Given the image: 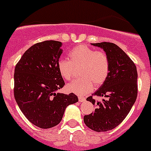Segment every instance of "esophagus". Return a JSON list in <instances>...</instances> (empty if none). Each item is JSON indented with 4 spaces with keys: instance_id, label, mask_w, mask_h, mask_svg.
Instances as JSON below:
<instances>
[{
    "instance_id": "esophagus-1",
    "label": "esophagus",
    "mask_w": 151,
    "mask_h": 151,
    "mask_svg": "<svg viewBox=\"0 0 151 151\" xmlns=\"http://www.w3.org/2000/svg\"><path fill=\"white\" fill-rule=\"evenodd\" d=\"M85 101V98L84 97H79V101L80 102H83V101Z\"/></svg>"
}]
</instances>
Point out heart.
Returning <instances> with one entry per match:
<instances>
[{"label": "heart", "instance_id": "1", "mask_svg": "<svg viewBox=\"0 0 151 151\" xmlns=\"http://www.w3.org/2000/svg\"><path fill=\"white\" fill-rule=\"evenodd\" d=\"M70 60L60 59L58 69L64 80H70L74 68H80V80H74L66 85L68 92L84 96L91 92L93 85L99 87L105 83L109 72V60L106 53L96 51L85 45H78L68 53Z\"/></svg>", "mask_w": 151, "mask_h": 151}]
</instances>
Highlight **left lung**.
Returning <instances> with one entry per match:
<instances>
[{
    "label": "left lung",
    "mask_w": 151,
    "mask_h": 151,
    "mask_svg": "<svg viewBox=\"0 0 151 151\" xmlns=\"http://www.w3.org/2000/svg\"><path fill=\"white\" fill-rule=\"evenodd\" d=\"M103 49L109 60V72L105 83L93 95L104 96L96 101L87 98L96 106L95 111L84 116L88 128L97 132L112 130L125 119L137 96V71L134 62L116 45L110 42L91 44Z\"/></svg>",
    "instance_id": "obj_1"
}]
</instances>
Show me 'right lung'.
<instances>
[{
    "label": "right lung",
    "instance_id": "add662e5",
    "mask_svg": "<svg viewBox=\"0 0 151 151\" xmlns=\"http://www.w3.org/2000/svg\"><path fill=\"white\" fill-rule=\"evenodd\" d=\"M61 47L57 41L36 44L15 66V100L27 119L41 129L57 126L67 106L78 101L73 93H57L65 85L58 69Z\"/></svg>",
    "mask_w": 151,
    "mask_h": 151
}]
</instances>
